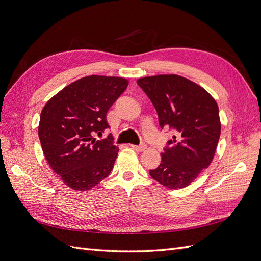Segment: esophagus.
I'll return each instance as SVG.
<instances>
[{
  "label": "esophagus",
  "mask_w": 261,
  "mask_h": 261,
  "mask_svg": "<svg viewBox=\"0 0 261 261\" xmlns=\"http://www.w3.org/2000/svg\"><path fill=\"white\" fill-rule=\"evenodd\" d=\"M130 147H132V149L136 150V151H144V150L147 149V145H146V144H141V145H139V146L132 145Z\"/></svg>",
  "instance_id": "esophagus-1"
}]
</instances>
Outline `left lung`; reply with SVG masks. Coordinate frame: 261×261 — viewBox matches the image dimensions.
<instances>
[{"label":"left lung","instance_id":"left-lung-1","mask_svg":"<svg viewBox=\"0 0 261 261\" xmlns=\"http://www.w3.org/2000/svg\"><path fill=\"white\" fill-rule=\"evenodd\" d=\"M138 86L152 102L160 127L176 133L149 174L169 188L186 187L211 163L221 134L219 108L202 87L178 75L139 78Z\"/></svg>","mask_w":261,"mask_h":261}]
</instances>
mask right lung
Instances as JSON below:
<instances>
[{"instance_id": "obj_1", "label": "right lung", "mask_w": 261, "mask_h": 261, "mask_svg": "<svg viewBox=\"0 0 261 261\" xmlns=\"http://www.w3.org/2000/svg\"><path fill=\"white\" fill-rule=\"evenodd\" d=\"M122 77L81 78L51 98L40 114L38 135L46 161L63 183L88 191L111 173L118 148L111 134L96 139L110 126L107 113L127 88Z\"/></svg>"}]
</instances>
